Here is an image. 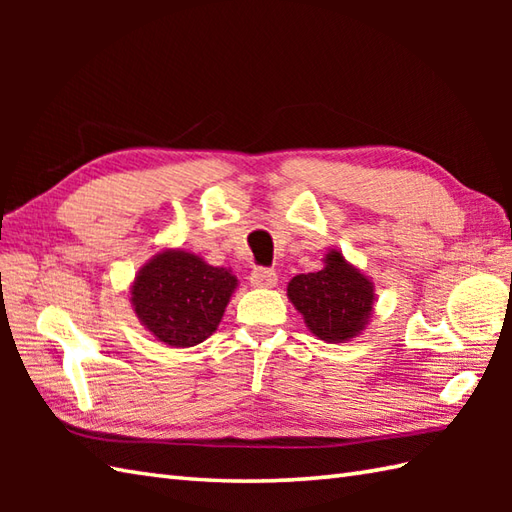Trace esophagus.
Instances as JSON below:
<instances>
[{
	"label": "esophagus",
	"instance_id": "1",
	"mask_svg": "<svg viewBox=\"0 0 512 512\" xmlns=\"http://www.w3.org/2000/svg\"><path fill=\"white\" fill-rule=\"evenodd\" d=\"M250 284L255 288H275L277 286V273L268 268H255L250 275Z\"/></svg>",
	"mask_w": 512,
	"mask_h": 512
}]
</instances>
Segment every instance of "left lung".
<instances>
[{
	"label": "left lung",
	"instance_id": "8db88e82",
	"mask_svg": "<svg viewBox=\"0 0 512 512\" xmlns=\"http://www.w3.org/2000/svg\"><path fill=\"white\" fill-rule=\"evenodd\" d=\"M288 299L306 328L325 343H347L372 321L376 286L361 268L347 262L343 250L330 248L317 273L290 279Z\"/></svg>",
	"mask_w": 512,
	"mask_h": 512
}]
</instances>
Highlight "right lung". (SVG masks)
Returning a JSON list of instances; mask_svg holds the SVG:
<instances>
[{
  "instance_id": "right-lung-1",
  "label": "right lung",
  "mask_w": 512,
  "mask_h": 512,
  "mask_svg": "<svg viewBox=\"0 0 512 512\" xmlns=\"http://www.w3.org/2000/svg\"><path fill=\"white\" fill-rule=\"evenodd\" d=\"M237 288L231 268L182 248H160L140 266L129 303L140 325L167 347H193L217 330Z\"/></svg>"
}]
</instances>
